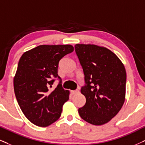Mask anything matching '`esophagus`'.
<instances>
[{"instance_id":"1","label":"esophagus","mask_w":145,"mask_h":145,"mask_svg":"<svg viewBox=\"0 0 145 145\" xmlns=\"http://www.w3.org/2000/svg\"><path fill=\"white\" fill-rule=\"evenodd\" d=\"M71 93L72 95H75L76 93H78V90H72V91H71Z\"/></svg>"}]
</instances>
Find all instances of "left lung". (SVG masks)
Masks as SVG:
<instances>
[{
  "instance_id": "left-lung-1",
  "label": "left lung",
  "mask_w": 145,
  "mask_h": 145,
  "mask_svg": "<svg viewBox=\"0 0 145 145\" xmlns=\"http://www.w3.org/2000/svg\"><path fill=\"white\" fill-rule=\"evenodd\" d=\"M74 47L86 83L81 90L86 103L78 108V114L93 125L106 124L117 115L125 101L124 64L113 52L103 46L77 44Z\"/></svg>"
}]
</instances>
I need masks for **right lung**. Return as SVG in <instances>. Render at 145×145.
Masks as SVG:
<instances>
[{"instance_id":"1","label":"right lung","mask_w":145,"mask_h":145,"mask_svg":"<svg viewBox=\"0 0 145 145\" xmlns=\"http://www.w3.org/2000/svg\"><path fill=\"white\" fill-rule=\"evenodd\" d=\"M74 50L70 44L41 45L25 52L19 59L13 79L14 91L21 111L31 123L46 127L61 116L70 92L62 85L50 90L58 77L59 61Z\"/></svg>"}]
</instances>
